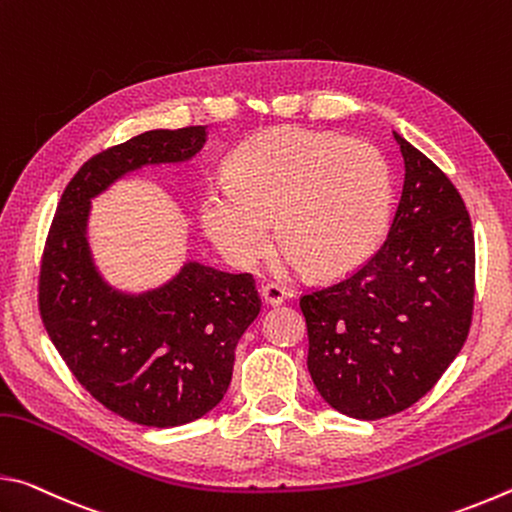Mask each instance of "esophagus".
I'll use <instances>...</instances> for the list:
<instances>
[{"mask_svg":"<svg viewBox=\"0 0 512 512\" xmlns=\"http://www.w3.org/2000/svg\"><path fill=\"white\" fill-rule=\"evenodd\" d=\"M287 289L284 287H280V284H275V282H268V284H264L262 287V298H264V302L266 305H282L284 300H287Z\"/></svg>","mask_w":512,"mask_h":512,"instance_id":"34e87169","label":"esophagus"}]
</instances>
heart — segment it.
I'll return each mask as SVG.
<instances>
[{
    "label": "heart",
    "instance_id": "obj_1",
    "mask_svg": "<svg viewBox=\"0 0 512 512\" xmlns=\"http://www.w3.org/2000/svg\"><path fill=\"white\" fill-rule=\"evenodd\" d=\"M230 183L201 198L207 237L230 264L250 268L277 239L287 264L336 277L377 253L391 228L395 185L375 144L284 126L239 146Z\"/></svg>",
    "mask_w": 512,
    "mask_h": 512
}]
</instances>
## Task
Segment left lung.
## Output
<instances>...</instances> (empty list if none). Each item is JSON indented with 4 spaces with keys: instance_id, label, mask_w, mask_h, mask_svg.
<instances>
[{
    "instance_id": "obj_1",
    "label": "left lung",
    "mask_w": 512,
    "mask_h": 512,
    "mask_svg": "<svg viewBox=\"0 0 512 512\" xmlns=\"http://www.w3.org/2000/svg\"><path fill=\"white\" fill-rule=\"evenodd\" d=\"M404 189L381 248L305 293L307 368L323 400L379 420L427 395L461 352L474 311V230L452 180L395 133Z\"/></svg>"
}]
</instances>
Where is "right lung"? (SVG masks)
<instances>
[{
	"mask_svg": "<svg viewBox=\"0 0 512 512\" xmlns=\"http://www.w3.org/2000/svg\"><path fill=\"white\" fill-rule=\"evenodd\" d=\"M205 126L149 131L83 164L60 196L42 250L38 307L60 357L94 400L146 427H178L223 400L235 348L262 300L250 273L189 262L160 289H110L92 264L90 198L144 164L185 162Z\"/></svg>",
	"mask_w": 512,
	"mask_h": 512,
	"instance_id": "obj_1",
	"label": "right lung"
}]
</instances>
